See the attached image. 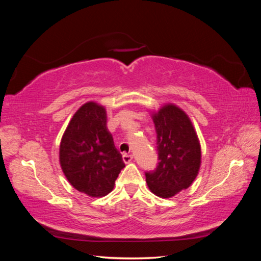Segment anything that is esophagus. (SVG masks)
Returning a JSON list of instances; mask_svg holds the SVG:
<instances>
[{
    "mask_svg": "<svg viewBox=\"0 0 261 261\" xmlns=\"http://www.w3.org/2000/svg\"><path fill=\"white\" fill-rule=\"evenodd\" d=\"M133 160V155L132 154H127V153H124L123 154V161L125 163H129Z\"/></svg>",
    "mask_w": 261,
    "mask_h": 261,
    "instance_id": "34e87169",
    "label": "esophagus"
}]
</instances>
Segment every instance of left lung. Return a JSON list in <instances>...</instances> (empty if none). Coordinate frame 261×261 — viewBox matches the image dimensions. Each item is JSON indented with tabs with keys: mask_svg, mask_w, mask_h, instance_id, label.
Here are the masks:
<instances>
[{
	"mask_svg": "<svg viewBox=\"0 0 261 261\" xmlns=\"http://www.w3.org/2000/svg\"><path fill=\"white\" fill-rule=\"evenodd\" d=\"M156 132L159 163L146 173L150 192L160 198H171L187 189L198 175L201 147L189 116L179 107L167 103L151 112Z\"/></svg>",
	"mask_w": 261,
	"mask_h": 261,
	"instance_id": "1",
	"label": "left lung"
}]
</instances>
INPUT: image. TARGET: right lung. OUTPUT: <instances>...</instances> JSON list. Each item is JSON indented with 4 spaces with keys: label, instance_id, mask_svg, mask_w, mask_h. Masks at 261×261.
Segmentation results:
<instances>
[{
    "label": "right lung",
    "instance_id": "obj_1",
    "mask_svg": "<svg viewBox=\"0 0 261 261\" xmlns=\"http://www.w3.org/2000/svg\"><path fill=\"white\" fill-rule=\"evenodd\" d=\"M60 164L78 192L102 197L112 191L125 164L107 127V110L86 102L69 121L60 144Z\"/></svg>",
    "mask_w": 261,
    "mask_h": 261
}]
</instances>
